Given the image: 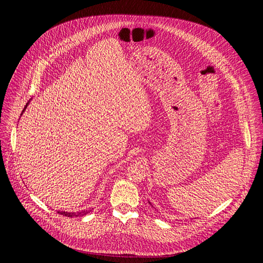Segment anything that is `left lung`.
<instances>
[{
	"instance_id": "obj_1",
	"label": "left lung",
	"mask_w": 263,
	"mask_h": 263,
	"mask_svg": "<svg viewBox=\"0 0 263 263\" xmlns=\"http://www.w3.org/2000/svg\"><path fill=\"white\" fill-rule=\"evenodd\" d=\"M149 203H150V202H149Z\"/></svg>"
}]
</instances>
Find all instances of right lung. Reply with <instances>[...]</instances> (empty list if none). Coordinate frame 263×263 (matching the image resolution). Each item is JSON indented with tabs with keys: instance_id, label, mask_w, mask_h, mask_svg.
Listing matches in <instances>:
<instances>
[{
	"instance_id": "obj_1",
	"label": "right lung",
	"mask_w": 263,
	"mask_h": 263,
	"mask_svg": "<svg viewBox=\"0 0 263 263\" xmlns=\"http://www.w3.org/2000/svg\"><path fill=\"white\" fill-rule=\"evenodd\" d=\"M29 102H30V101H29ZM29 102L26 103L25 107L23 108V110H22V114H23V112H24V110H25V108H26L27 104H29ZM22 114H21V115H22ZM88 212H89V211H87V210L85 211V210H84V211L77 212V213H76V212H65V211H64V212H60V211H59L58 213H60V214H62V215H65V216H68V217H77V216H82V215H85V214H87Z\"/></svg>"
}]
</instances>
